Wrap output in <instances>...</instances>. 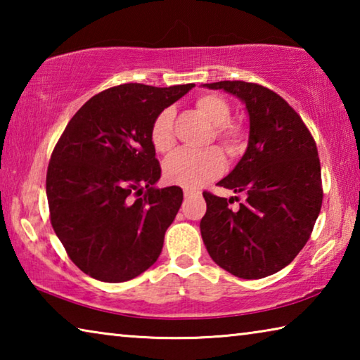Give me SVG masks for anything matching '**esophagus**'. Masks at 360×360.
<instances>
[{"label":"esophagus","instance_id":"obj_1","mask_svg":"<svg viewBox=\"0 0 360 360\" xmlns=\"http://www.w3.org/2000/svg\"><path fill=\"white\" fill-rule=\"evenodd\" d=\"M200 191H197V188H191V187H184V197H193V195H198Z\"/></svg>","mask_w":360,"mask_h":360}]
</instances>
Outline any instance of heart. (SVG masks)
Instances as JSON below:
<instances>
[{"label":"heart","instance_id":"1","mask_svg":"<svg viewBox=\"0 0 360 360\" xmlns=\"http://www.w3.org/2000/svg\"><path fill=\"white\" fill-rule=\"evenodd\" d=\"M195 106L214 124V138L230 157H236L245 148V131L240 125L230 122L229 103L216 94L200 95ZM173 109H163L157 115L150 129V141L157 152H169L174 146L173 135ZM225 158L217 148L202 150L181 149L168 158L163 165L167 181L184 187H198L206 181L222 173Z\"/></svg>","mask_w":360,"mask_h":360}]
</instances>
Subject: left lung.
Returning <instances> with one entry per match:
<instances>
[{
  "instance_id": "obj_1",
  "label": "left lung",
  "mask_w": 360,
  "mask_h": 360,
  "mask_svg": "<svg viewBox=\"0 0 360 360\" xmlns=\"http://www.w3.org/2000/svg\"><path fill=\"white\" fill-rule=\"evenodd\" d=\"M246 105L248 149L217 184L245 193L231 198L203 192L200 231L211 259L231 275L260 279L283 270L311 235L322 205L318 148L300 115L273 90L245 81L203 84ZM238 200V197H235Z\"/></svg>"
}]
</instances>
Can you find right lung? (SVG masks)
<instances>
[{"instance_id":"right-lung-1","label":"right lung","mask_w":360,"mask_h":360,"mask_svg":"<svg viewBox=\"0 0 360 360\" xmlns=\"http://www.w3.org/2000/svg\"><path fill=\"white\" fill-rule=\"evenodd\" d=\"M193 84H122L72 115L53 148L46 193L58 240L85 275L124 283L155 264L182 203L181 187L157 188L162 169L150 129Z\"/></svg>"}]
</instances>
